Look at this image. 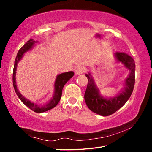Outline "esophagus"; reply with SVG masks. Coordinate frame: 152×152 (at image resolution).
<instances>
[{
	"label": "esophagus",
	"mask_w": 152,
	"mask_h": 152,
	"mask_svg": "<svg viewBox=\"0 0 152 152\" xmlns=\"http://www.w3.org/2000/svg\"><path fill=\"white\" fill-rule=\"evenodd\" d=\"M75 72L76 75L82 74L84 72V68L82 66H77L75 68Z\"/></svg>",
	"instance_id": "obj_1"
}]
</instances>
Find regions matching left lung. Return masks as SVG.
<instances>
[{
	"instance_id": "obj_1",
	"label": "left lung",
	"mask_w": 152,
	"mask_h": 152,
	"mask_svg": "<svg viewBox=\"0 0 152 152\" xmlns=\"http://www.w3.org/2000/svg\"><path fill=\"white\" fill-rule=\"evenodd\" d=\"M116 58L129 70V75L125 80V86L118 95L114 98L105 99L99 93L91 74L86 75L88 79L84 99L87 106L93 113L103 116L113 114L120 109L130 97L135 83V63L133 58L125 53H115Z\"/></svg>"
}]
</instances>
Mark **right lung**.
I'll return each mask as SVG.
<instances>
[{"label": "right lung", "mask_w": 152, "mask_h": 152, "mask_svg": "<svg viewBox=\"0 0 152 152\" xmlns=\"http://www.w3.org/2000/svg\"><path fill=\"white\" fill-rule=\"evenodd\" d=\"M35 44V41L33 39H31L29 40L27 42V43H25L23 47L18 50V52L16 60L14 61V71H13V85H14V88L16 93L20 99L21 100V102H23L24 104L27 105L28 107H29L31 110H32L33 111L36 112L38 113H44V112L48 111L49 110L53 108L58 105V103L60 101L61 96V92H62V89L64 86L66 84V83L71 79L72 76L74 75V72L72 71L67 72H64L61 73L57 77L56 81L55 82V94L53 95V97L49 102L45 103V105H38L36 103H32L30 101H28L27 99H25L22 94L20 93L19 91H18L17 87H16V71L17 69V64L18 61L20 60V59L23 57V54L25 52H27V50H30L31 49L33 46Z\"/></svg>", "instance_id": "1"}]
</instances>
